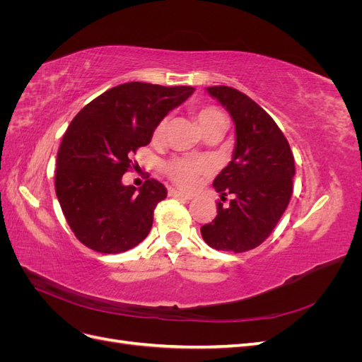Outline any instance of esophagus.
I'll list each match as a JSON object with an SVG mask.
<instances>
[{
  "label": "esophagus",
  "mask_w": 362,
  "mask_h": 362,
  "mask_svg": "<svg viewBox=\"0 0 362 362\" xmlns=\"http://www.w3.org/2000/svg\"><path fill=\"white\" fill-rule=\"evenodd\" d=\"M169 196H172V198L184 199V201L192 199V194H185V193H181V192H178V190H175V189H169Z\"/></svg>",
  "instance_id": "obj_1"
}]
</instances>
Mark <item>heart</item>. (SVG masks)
<instances>
[{
    "label": "heart",
    "instance_id": "obj_1",
    "mask_svg": "<svg viewBox=\"0 0 362 362\" xmlns=\"http://www.w3.org/2000/svg\"><path fill=\"white\" fill-rule=\"evenodd\" d=\"M196 120L201 125L202 131H205L208 127H211L217 122H225V117L222 112H218L216 107H202L199 110L194 112ZM166 131V120H161L154 131V139H161ZM210 170V164L206 160H193V158H177L170 161L166 166V172L169 178L177 182L182 189H192L198 182L202 173H206Z\"/></svg>",
    "mask_w": 362,
    "mask_h": 362
}]
</instances>
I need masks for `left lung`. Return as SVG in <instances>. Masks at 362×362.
I'll return each mask as SVG.
<instances>
[{"label": "left lung", "instance_id": "1", "mask_svg": "<svg viewBox=\"0 0 362 362\" xmlns=\"http://www.w3.org/2000/svg\"><path fill=\"white\" fill-rule=\"evenodd\" d=\"M206 92L231 115L235 125L233 160L217 175L213 187L226 205L217 202L214 221L201 228L202 238L217 250L246 252L270 235L293 193L294 158L282 131L250 98L228 86Z\"/></svg>", "mask_w": 362, "mask_h": 362}]
</instances>
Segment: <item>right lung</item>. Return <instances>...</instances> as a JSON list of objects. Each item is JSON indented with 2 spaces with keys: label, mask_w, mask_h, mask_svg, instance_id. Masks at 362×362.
I'll use <instances>...</instances> for the list:
<instances>
[{
  "label": "right lung",
  "mask_w": 362,
  "mask_h": 362,
  "mask_svg": "<svg viewBox=\"0 0 362 362\" xmlns=\"http://www.w3.org/2000/svg\"><path fill=\"white\" fill-rule=\"evenodd\" d=\"M193 92L190 86L125 83L95 98L72 119L57 154L56 193L84 246L119 254L146 238L156 205L168 190L157 180H146L137 190L122 184V175L164 116Z\"/></svg>",
  "instance_id": "obj_1"
}]
</instances>
